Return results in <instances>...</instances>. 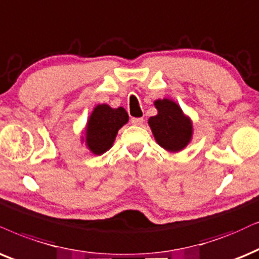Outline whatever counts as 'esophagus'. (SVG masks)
I'll use <instances>...</instances> for the list:
<instances>
[{
    "mask_svg": "<svg viewBox=\"0 0 259 259\" xmlns=\"http://www.w3.org/2000/svg\"><path fill=\"white\" fill-rule=\"evenodd\" d=\"M132 123L134 124V125H142L143 118H141V117H133Z\"/></svg>",
    "mask_w": 259,
    "mask_h": 259,
    "instance_id": "34e87169",
    "label": "esophagus"
}]
</instances>
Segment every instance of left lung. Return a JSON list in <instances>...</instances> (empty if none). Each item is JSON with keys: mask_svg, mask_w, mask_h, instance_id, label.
<instances>
[{"mask_svg": "<svg viewBox=\"0 0 259 259\" xmlns=\"http://www.w3.org/2000/svg\"><path fill=\"white\" fill-rule=\"evenodd\" d=\"M154 105L158 114L150 117L148 124L159 146L172 153L185 148L192 137V123L189 117L169 99H159Z\"/></svg>", "mask_w": 259, "mask_h": 259, "instance_id": "8db88e82", "label": "left lung"}]
</instances>
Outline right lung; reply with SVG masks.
Returning a JSON list of instances; mask_svg holds the SVG:
<instances>
[{
  "label": "right lung",
  "mask_w": 259,
  "mask_h": 259,
  "mask_svg": "<svg viewBox=\"0 0 259 259\" xmlns=\"http://www.w3.org/2000/svg\"><path fill=\"white\" fill-rule=\"evenodd\" d=\"M129 120L123 107L111 109L106 104L96 106L86 127V145L96 155L104 154L112 147L117 133Z\"/></svg>",
  "instance_id": "add662e5"
}]
</instances>
